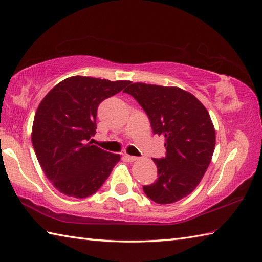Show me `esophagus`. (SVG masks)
<instances>
[{
  "label": "esophagus",
  "mask_w": 262,
  "mask_h": 262,
  "mask_svg": "<svg viewBox=\"0 0 262 262\" xmlns=\"http://www.w3.org/2000/svg\"><path fill=\"white\" fill-rule=\"evenodd\" d=\"M125 158H126V160L128 161V162H135V161H137V160H138V158H136V157H132V155H128V154H126V155H125Z\"/></svg>",
  "instance_id": "esophagus-1"
}]
</instances>
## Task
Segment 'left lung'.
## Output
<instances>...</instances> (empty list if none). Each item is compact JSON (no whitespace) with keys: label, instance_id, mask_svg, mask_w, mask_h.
Segmentation results:
<instances>
[{"label":"left lung","instance_id":"8db88e82","mask_svg":"<svg viewBox=\"0 0 262 262\" xmlns=\"http://www.w3.org/2000/svg\"><path fill=\"white\" fill-rule=\"evenodd\" d=\"M124 92L136 99L154 134L165 140V158L153 159L159 178L144 186V192L161 205L187 197L202 181L215 149V128L207 109L193 94L177 86L137 82Z\"/></svg>","mask_w":262,"mask_h":262}]
</instances>
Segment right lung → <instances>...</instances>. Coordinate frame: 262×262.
Instances as JSON below:
<instances>
[{
	"instance_id": "obj_1",
	"label": "right lung",
	"mask_w": 262,
	"mask_h": 262,
	"mask_svg": "<svg viewBox=\"0 0 262 262\" xmlns=\"http://www.w3.org/2000/svg\"><path fill=\"white\" fill-rule=\"evenodd\" d=\"M130 81L71 76L39 103L31 142L43 173L66 196L85 198L108 179L120 155L93 145L98 105Z\"/></svg>"
}]
</instances>
